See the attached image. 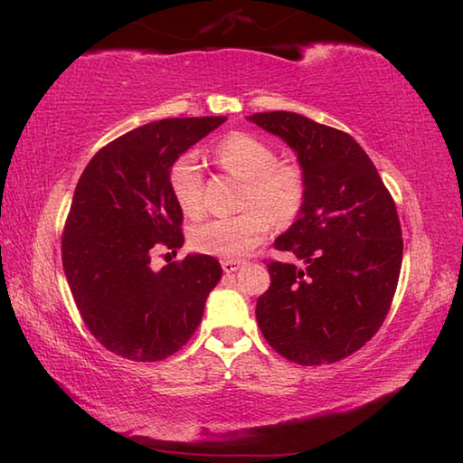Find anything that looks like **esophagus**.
I'll return each instance as SVG.
<instances>
[{
    "instance_id": "obj_1",
    "label": "esophagus",
    "mask_w": 463,
    "mask_h": 463,
    "mask_svg": "<svg viewBox=\"0 0 463 463\" xmlns=\"http://www.w3.org/2000/svg\"><path fill=\"white\" fill-rule=\"evenodd\" d=\"M222 263V269H224V273H232V271H237L241 265H242V261L241 260H222L221 261Z\"/></svg>"
}]
</instances>
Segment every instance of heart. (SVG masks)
I'll use <instances>...</instances> for the list:
<instances>
[{"mask_svg": "<svg viewBox=\"0 0 463 463\" xmlns=\"http://www.w3.org/2000/svg\"><path fill=\"white\" fill-rule=\"evenodd\" d=\"M214 159L224 171L245 179L234 216H218L192 231V247L203 255L241 257L268 237L271 222L294 221L307 198L304 171L289 161H276V153L263 140L234 132L214 146ZM171 194L190 218L203 213V177L194 155H182L169 174Z\"/></svg>", "mask_w": 463, "mask_h": 463, "instance_id": "obj_1", "label": "heart"}]
</instances>
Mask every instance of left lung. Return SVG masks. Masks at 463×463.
Returning a JSON list of instances; mask_svg holds the SVG:
<instances>
[{
	"mask_svg": "<svg viewBox=\"0 0 463 463\" xmlns=\"http://www.w3.org/2000/svg\"><path fill=\"white\" fill-rule=\"evenodd\" d=\"M294 148L307 177L298 221L276 239L307 263L268 261L255 308L261 333L298 365L335 364L378 333L402 265L396 203L354 137L294 112L249 116Z\"/></svg>",
	"mask_w": 463,
	"mask_h": 463,
	"instance_id": "8db88e82",
	"label": "left lung"
}]
</instances>
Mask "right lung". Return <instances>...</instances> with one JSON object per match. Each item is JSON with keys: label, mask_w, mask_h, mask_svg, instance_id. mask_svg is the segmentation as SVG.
<instances>
[{"label": "right lung", "mask_w": 463, "mask_h": 463, "mask_svg": "<svg viewBox=\"0 0 463 463\" xmlns=\"http://www.w3.org/2000/svg\"><path fill=\"white\" fill-rule=\"evenodd\" d=\"M224 120L145 124L99 148L77 182L62 231V269L85 326L116 355L161 362L177 354L221 281V263L210 255H187L159 271L151 257L184 245L171 167Z\"/></svg>", "instance_id": "obj_1"}]
</instances>
